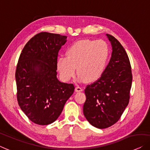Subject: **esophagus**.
<instances>
[{"instance_id": "esophagus-1", "label": "esophagus", "mask_w": 150, "mask_h": 150, "mask_svg": "<svg viewBox=\"0 0 150 150\" xmlns=\"http://www.w3.org/2000/svg\"><path fill=\"white\" fill-rule=\"evenodd\" d=\"M75 91L76 92H81V91H83V88L82 87H80L79 86H76L75 88Z\"/></svg>"}]
</instances>
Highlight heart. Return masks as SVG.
Returning a JSON list of instances; mask_svg holds the SVG:
<instances>
[{
	"label": "heart",
	"mask_w": 150,
	"mask_h": 150,
	"mask_svg": "<svg viewBox=\"0 0 150 150\" xmlns=\"http://www.w3.org/2000/svg\"><path fill=\"white\" fill-rule=\"evenodd\" d=\"M109 57V47L102 40H79L66 51V57H59L56 62L58 71L64 81L74 76L77 69L79 80L88 82L100 78Z\"/></svg>",
	"instance_id": "heart-1"
}]
</instances>
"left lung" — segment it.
<instances>
[{"label": "left lung", "instance_id": "8db88e82", "mask_svg": "<svg viewBox=\"0 0 150 150\" xmlns=\"http://www.w3.org/2000/svg\"><path fill=\"white\" fill-rule=\"evenodd\" d=\"M112 45L109 64L100 79L86 86L83 113L88 122L98 129L114 125L129 102L132 72L127 53L120 42L110 34Z\"/></svg>", "mask_w": 150, "mask_h": 150}]
</instances>
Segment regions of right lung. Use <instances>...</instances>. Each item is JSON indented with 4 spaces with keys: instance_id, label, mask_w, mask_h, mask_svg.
Wrapping results in <instances>:
<instances>
[{
    "instance_id": "1",
    "label": "right lung",
    "mask_w": 150,
    "mask_h": 150,
    "mask_svg": "<svg viewBox=\"0 0 150 150\" xmlns=\"http://www.w3.org/2000/svg\"><path fill=\"white\" fill-rule=\"evenodd\" d=\"M66 41V36L40 32L28 41L19 56L16 71L17 101L37 125L55 122L74 91L73 84L57 78L58 52Z\"/></svg>"
}]
</instances>
